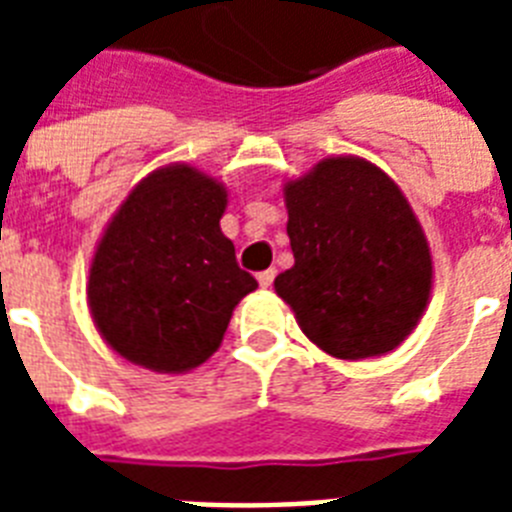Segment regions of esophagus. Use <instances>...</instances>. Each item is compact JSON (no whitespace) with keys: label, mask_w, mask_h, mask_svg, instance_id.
Here are the masks:
<instances>
[{"label":"esophagus","mask_w":512,"mask_h":512,"mask_svg":"<svg viewBox=\"0 0 512 512\" xmlns=\"http://www.w3.org/2000/svg\"><path fill=\"white\" fill-rule=\"evenodd\" d=\"M273 279H276V271H273V268H268V271H263L260 276H257V281H260V287H263V289L271 287Z\"/></svg>","instance_id":"34e87169"}]
</instances>
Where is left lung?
<instances>
[{
  "label": "left lung",
  "mask_w": 512,
  "mask_h": 512,
  "mask_svg": "<svg viewBox=\"0 0 512 512\" xmlns=\"http://www.w3.org/2000/svg\"><path fill=\"white\" fill-rule=\"evenodd\" d=\"M295 265L276 295L303 335L342 361L385 356L420 324L433 255L393 180L361 156H327L284 183Z\"/></svg>",
  "instance_id": "8db88e82"
}]
</instances>
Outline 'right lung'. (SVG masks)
<instances>
[{
  "label": "right lung",
  "instance_id": "add662e5",
  "mask_svg": "<svg viewBox=\"0 0 512 512\" xmlns=\"http://www.w3.org/2000/svg\"><path fill=\"white\" fill-rule=\"evenodd\" d=\"M228 191L191 164L146 175L108 220L90 263L87 305L100 337L130 364L183 374L223 342L257 281L220 231Z\"/></svg>",
  "mask_w": 512,
  "mask_h": 512
}]
</instances>
